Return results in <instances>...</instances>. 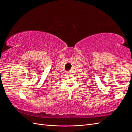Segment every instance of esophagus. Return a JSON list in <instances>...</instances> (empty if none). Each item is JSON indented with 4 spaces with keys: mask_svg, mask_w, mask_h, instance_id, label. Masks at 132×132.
I'll return each mask as SVG.
<instances>
[{
    "mask_svg": "<svg viewBox=\"0 0 132 132\" xmlns=\"http://www.w3.org/2000/svg\"><path fill=\"white\" fill-rule=\"evenodd\" d=\"M68 73H69V72H68Z\"/></svg>",
    "mask_w": 132,
    "mask_h": 132,
    "instance_id": "obj_1",
    "label": "esophagus"
}]
</instances>
